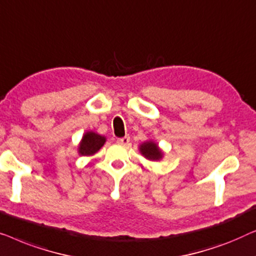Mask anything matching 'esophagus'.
Masks as SVG:
<instances>
[{
	"label": "esophagus",
	"instance_id": "obj_1",
	"mask_svg": "<svg viewBox=\"0 0 256 256\" xmlns=\"http://www.w3.org/2000/svg\"><path fill=\"white\" fill-rule=\"evenodd\" d=\"M130 142V136H125L123 138H118L117 139V144H120V145H128Z\"/></svg>",
	"mask_w": 256,
	"mask_h": 256
}]
</instances>
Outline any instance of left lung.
Returning <instances> with one entry per match:
<instances>
[{
	"label": "left lung",
	"instance_id": "obj_1",
	"mask_svg": "<svg viewBox=\"0 0 256 256\" xmlns=\"http://www.w3.org/2000/svg\"><path fill=\"white\" fill-rule=\"evenodd\" d=\"M140 152L150 160H159L161 159V156H162L159 147L156 146V144H154L152 142L142 144V147H140Z\"/></svg>",
	"mask_w": 256,
	"mask_h": 256
}]
</instances>
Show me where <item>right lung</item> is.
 Listing matches in <instances>:
<instances>
[{"mask_svg": "<svg viewBox=\"0 0 256 256\" xmlns=\"http://www.w3.org/2000/svg\"><path fill=\"white\" fill-rule=\"evenodd\" d=\"M106 142V138L100 134H96L94 132L86 133L82 142L80 144V154L81 156H92L94 153H96L100 147Z\"/></svg>", "mask_w": 256, "mask_h": 256, "instance_id": "right-lung-1", "label": "right lung"}]
</instances>
